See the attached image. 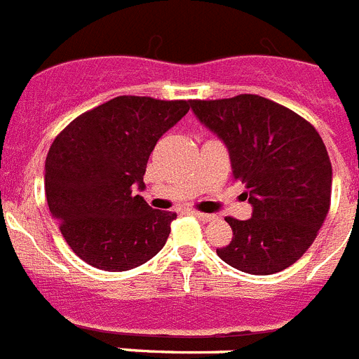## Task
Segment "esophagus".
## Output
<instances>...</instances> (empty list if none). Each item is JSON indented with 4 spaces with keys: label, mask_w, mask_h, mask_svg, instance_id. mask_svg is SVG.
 <instances>
[{
    "label": "esophagus",
    "mask_w": 359,
    "mask_h": 359,
    "mask_svg": "<svg viewBox=\"0 0 359 359\" xmlns=\"http://www.w3.org/2000/svg\"><path fill=\"white\" fill-rule=\"evenodd\" d=\"M192 215H194V217H198L199 221H203V223H208V221H214V219H215V215L203 214V212H198V210L192 212Z\"/></svg>",
    "instance_id": "34e87169"
}]
</instances>
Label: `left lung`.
<instances>
[{"mask_svg": "<svg viewBox=\"0 0 359 359\" xmlns=\"http://www.w3.org/2000/svg\"><path fill=\"white\" fill-rule=\"evenodd\" d=\"M190 107L224 142L231 176L253 207L246 221L226 217L233 237L217 255L252 275L290 268L316 239L331 205L332 167L318 131L259 95L192 100Z\"/></svg>", "mask_w": 359, "mask_h": 359, "instance_id": "left-lung-1", "label": "left lung"}]
</instances>
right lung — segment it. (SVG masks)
<instances>
[{"instance_id": "obj_1", "label": "right lung", "mask_w": 359, "mask_h": 359, "mask_svg": "<svg viewBox=\"0 0 359 359\" xmlns=\"http://www.w3.org/2000/svg\"><path fill=\"white\" fill-rule=\"evenodd\" d=\"M190 109V100L111 98L69 122L44 163V190L62 237L82 261L128 271L165 246L172 212L154 210L144 190L152 149Z\"/></svg>"}]
</instances>
